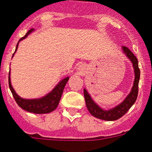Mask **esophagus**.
Instances as JSON below:
<instances>
[{"instance_id": "obj_1", "label": "esophagus", "mask_w": 152, "mask_h": 152, "mask_svg": "<svg viewBox=\"0 0 152 152\" xmlns=\"http://www.w3.org/2000/svg\"><path fill=\"white\" fill-rule=\"evenodd\" d=\"M85 70V67L84 66V65H81L80 67H79V71L80 72H84Z\"/></svg>"}]
</instances>
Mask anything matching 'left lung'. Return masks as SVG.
<instances>
[{
	"label": "left lung",
	"instance_id": "1",
	"mask_svg": "<svg viewBox=\"0 0 152 152\" xmlns=\"http://www.w3.org/2000/svg\"><path fill=\"white\" fill-rule=\"evenodd\" d=\"M122 51L126 56L132 63L134 72V81L133 84L132 88L130 90V93L124 99L122 102L115 107L110 109V110H104L100 107L98 104L95 102L89 93L85 88H84V96H85V103L87 106L88 110L93 116L100 120H106V121H113L122 117L124 114L130 110V108L134 104L137 98L138 94V83L140 79V69L138 67V61L136 56L134 55L131 51L126 46H122Z\"/></svg>",
	"mask_w": 152,
	"mask_h": 152
}]
</instances>
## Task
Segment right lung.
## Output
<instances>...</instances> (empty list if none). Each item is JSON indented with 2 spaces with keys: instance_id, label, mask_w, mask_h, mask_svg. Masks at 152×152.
I'll use <instances>...</instances> for the list:
<instances>
[{
  "instance_id": "right-lung-1",
  "label": "right lung",
  "mask_w": 152,
  "mask_h": 152,
  "mask_svg": "<svg viewBox=\"0 0 152 152\" xmlns=\"http://www.w3.org/2000/svg\"><path fill=\"white\" fill-rule=\"evenodd\" d=\"M32 32H34V29L32 28L26 34V36L20 39L19 41L18 42L17 45H16L15 51L12 57H13L15 52L17 51L18 47V43L20 42V41L23 40L24 39L27 38L28 35H30ZM10 76H11V71H9V75H8V84H9L10 90H11L14 99L16 101L18 105L22 108V110L36 114L49 113L53 112V110H56L57 106H58L59 102H60L65 85H66V84H67L69 80V77L62 79L53 88V89L50 91L48 94H46V96H42L41 98H38V99H23V98L20 97L16 93L15 89L12 87V85H11V77Z\"/></svg>"
}]
</instances>
